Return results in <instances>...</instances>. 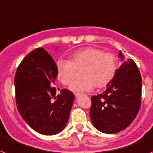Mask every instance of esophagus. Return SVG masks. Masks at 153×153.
<instances>
[{
	"label": "esophagus",
	"mask_w": 153,
	"mask_h": 153,
	"mask_svg": "<svg viewBox=\"0 0 153 153\" xmlns=\"http://www.w3.org/2000/svg\"><path fill=\"white\" fill-rule=\"evenodd\" d=\"M82 95V92H77V93H75V97H78V96H80V95Z\"/></svg>",
	"instance_id": "obj_1"
}]
</instances>
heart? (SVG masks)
<instances>
[{"label": "heart", "instance_id": "b5f03b06", "mask_svg": "<svg viewBox=\"0 0 153 153\" xmlns=\"http://www.w3.org/2000/svg\"><path fill=\"white\" fill-rule=\"evenodd\" d=\"M57 77L63 85H69L74 80L77 71H81L82 78L71 84L72 91H88L95 85L105 88L113 80L118 65L113 54L95 48H85L69 56V60L58 61Z\"/></svg>", "mask_w": 153, "mask_h": 153}]
</instances>
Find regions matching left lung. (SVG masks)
<instances>
[{
  "label": "left lung",
  "mask_w": 153,
  "mask_h": 153,
  "mask_svg": "<svg viewBox=\"0 0 153 153\" xmlns=\"http://www.w3.org/2000/svg\"><path fill=\"white\" fill-rule=\"evenodd\" d=\"M121 66L105 91L91 98L90 118L100 132L112 134L125 129L141 106L142 77L132 59L119 52Z\"/></svg>",
  "instance_id": "8db88e82"
}]
</instances>
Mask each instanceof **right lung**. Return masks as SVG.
<instances>
[{
	"instance_id": "add662e5",
	"label": "right lung",
	"mask_w": 153,
	"mask_h": 153,
	"mask_svg": "<svg viewBox=\"0 0 153 153\" xmlns=\"http://www.w3.org/2000/svg\"><path fill=\"white\" fill-rule=\"evenodd\" d=\"M56 78V63L43 48L24 58L14 77L20 115L30 128L44 135H54L65 128L75 99L67 88L57 94Z\"/></svg>"
}]
</instances>
